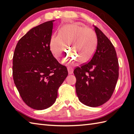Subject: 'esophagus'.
I'll return each mask as SVG.
<instances>
[{
    "label": "esophagus",
    "instance_id": "esophagus-1",
    "mask_svg": "<svg viewBox=\"0 0 134 134\" xmlns=\"http://www.w3.org/2000/svg\"><path fill=\"white\" fill-rule=\"evenodd\" d=\"M67 69H68V73H69V74H72L73 72V68L70 67V66H68L67 68Z\"/></svg>",
    "mask_w": 134,
    "mask_h": 134
}]
</instances>
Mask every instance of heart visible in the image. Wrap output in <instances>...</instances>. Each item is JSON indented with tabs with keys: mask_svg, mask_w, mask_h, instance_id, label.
Instances as JSON below:
<instances>
[{
	"mask_svg": "<svg viewBox=\"0 0 134 134\" xmlns=\"http://www.w3.org/2000/svg\"><path fill=\"white\" fill-rule=\"evenodd\" d=\"M67 46L70 53L64 62L79 63L88 62L93 57L97 46L95 33L78 24H70L59 29L58 35H54L50 40V48L54 58L58 60Z\"/></svg>",
	"mask_w": 134,
	"mask_h": 134,
	"instance_id": "1",
	"label": "heart"
}]
</instances>
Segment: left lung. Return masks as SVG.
<instances>
[{
    "label": "left lung",
    "instance_id": "1",
    "mask_svg": "<svg viewBox=\"0 0 134 134\" xmlns=\"http://www.w3.org/2000/svg\"><path fill=\"white\" fill-rule=\"evenodd\" d=\"M97 47L88 63L74 70L76 91L79 99L85 105L97 107L109 100L119 78V62L112 43L94 26Z\"/></svg>",
    "mask_w": 134,
    "mask_h": 134
}]
</instances>
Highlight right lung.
Segmentation results:
<instances>
[{"mask_svg":"<svg viewBox=\"0 0 134 134\" xmlns=\"http://www.w3.org/2000/svg\"><path fill=\"white\" fill-rule=\"evenodd\" d=\"M54 20L31 29L19 40L13 58L14 84L22 99L32 109L53 105L58 90L68 75L50 48Z\"/></svg>","mask_w":134,"mask_h":134,"instance_id":"right-lung-1","label":"right lung"}]
</instances>
